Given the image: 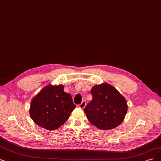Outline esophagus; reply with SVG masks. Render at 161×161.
Instances as JSON below:
<instances>
[{"label":"esophagus","mask_w":161,"mask_h":161,"mask_svg":"<svg viewBox=\"0 0 161 161\" xmlns=\"http://www.w3.org/2000/svg\"><path fill=\"white\" fill-rule=\"evenodd\" d=\"M86 105V101L85 100H83V101H82L81 104H79V107L80 108H84Z\"/></svg>","instance_id":"34e87169"}]
</instances>
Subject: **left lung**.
<instances>
[{"label": "left lung", "instance_id": "obj_1", "mask_svg": "<svg viewBox=\"0 0 161 161\" xmlns=\"http://www.w3.org/2000/svg\"><path fill=\"white\" fill-rule=\"evenodd\" d=\"M91 93L93 99L84 108L87 119L97 128L110 130L124 120L128 110L125 98L108 83L96 85Z\"/></svg>", "mask_w": 161, "mask_h": 161}]
</instances>
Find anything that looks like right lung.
Returning a JSON list of instances; mask_svg holds the SVG:
<instances>
[{
    "instance_id": "obj_1",
    "label": "right lung",
    "mask_w": 161,
    "mask_h": 161,
    "mask_svg": "<svg viewBox=\"0 0 161 161\" xmlns=\"http://www.w3.org/2000/svg\"><path fill=\"white\" fill-rule=\"evenodd\" d=\"M63 89L62 85H48L32 99L30 114L39 126L50 131L58 128L76 107L71 95Z\"/></svg>"
}]
</instances>
